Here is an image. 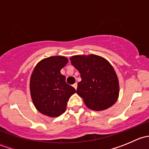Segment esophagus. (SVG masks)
<instances>
[{
  "mask_svg": "<svg viewBox=\"0 0 149 149\" xmlns=\"http://www.w3.org/2000/svg\"><path fill=\"white\" fill-rule=\"evenodd\" d=\"M73 88H75V89H76V90L77 89V84L75 83V84L73 85Z\"/></svg>",
  "mask_w": 149,
  "mask_h": 149,
  "instance_id": "esophagus-1",
  "label": "esophagus"
}]
</instances>
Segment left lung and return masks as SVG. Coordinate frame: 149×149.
I'll return each instance as SVG.
<instances>
[{
    "label": "left lung",
    "mask_w": 149,
    "mask_h": 149,
    "mask_svg": "<svg viewBox=\"0 0 149 149\" xmlns=\"http://www.w3.org/2000/svg\"><path fill=\"white\" fill-rule=\"evenodd\" d=\"M70 60L81 74V81L78 84L76 92L87 107L102 111L116 102L119 97V81L109 61L94 54L73 55Z\"/></svg>",
    "instance_id": "8db88e82"
}]
</instances>
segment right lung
I'll return each mask as SVG.
<instances>
[{
    "instance_id": "add662e5",
    "label": "right lung",
    "mask_w": 149,
    "mask_h": 149,
    "mask_svg": "<svg viewBox=\"0 0 149 149\" xmlns=\"http://www.w3.org/2000/svg\"><path fill=\"white\" fill-rule=\"evenodd\" d=\"M68 62L64 56H51L36 65L30 77V94L36 109L46 116L56 118L63 113L76 90L65 82L61 70Z\"/></svg>"
}]
</instances>
